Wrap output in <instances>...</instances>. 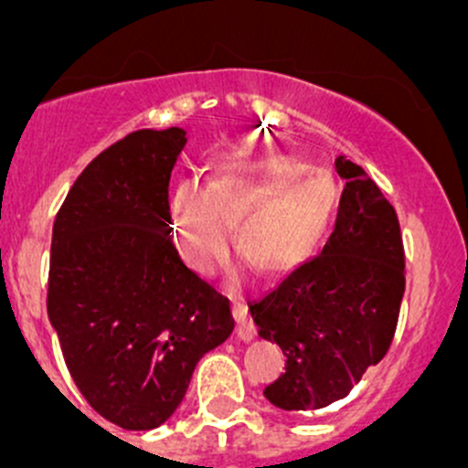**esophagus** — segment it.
<instances>
[{
    "mask_svg": "<svg viewBox=\"0 0 468 468\" xmlns=\"http://www.w3.org/2000/svg\"><path fill=\"white\" fill-rule=\"evenodd\" d=\"M233 319H235V335H238L242 342H249L256 335V325H253L251 319H249L247 308L238 301H233Z\"/></svg>",
    "mask_w": 468,
    "mask_h": 468,
    "instance_id": "esophagus-1",
    "label": "esophagus"
}]
</instances>
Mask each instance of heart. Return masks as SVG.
<instances>
[{
  "label": "heart",
  "mask_w": 468,
  "mask_h": 468,
  "mask_svg": "<svg viewBox=\"0 0 468 468\" xmlns=\"http://www.w3.org/2000/svg\"><path fill=\"white\" fill-rule=\"evenodd\" d=\"M337 210V187L294 155L221 165L212 181L187 178L172 192L174 242L187 267L212 273L239 249L271 273H287L317 253Z\"/></svg>",
  "instance_id": "b5f03b06"
}]
</instances>
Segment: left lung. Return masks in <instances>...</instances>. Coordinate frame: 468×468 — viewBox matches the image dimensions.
Instances as JSON below:
<instances>
[{"label": "left lung", "mask_w": 468, "mask_h": 468, "mask_svg": "<svg viewBox=\"0 0 468 468\" xmlns=\"http://www.w3.org/2000/svg\"><path fill=\"white\" fill-rule=\"evenodd\" d=\"M346 181L337 221L317 258L249 303L258 335L287 357L264 396L287 412L346 399L389 351L405 292V253L396 210L360 165L337 155Z\"/></svg>", "instance_id": "obj_1"}]
</instances>
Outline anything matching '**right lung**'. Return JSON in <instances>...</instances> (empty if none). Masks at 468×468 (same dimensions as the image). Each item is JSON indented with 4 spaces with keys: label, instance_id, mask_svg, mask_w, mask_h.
I'll use <instances>...</instances> for the list:
<instances>
[{
    "label": "right lung",
    "instance_id": "add662e5",
    "mask_svg": "<svg viewBox=\"0 0 468 468\" xmlns=\"http://www.w3.org/2000/svg\"><path fill=\"white\" fill-rule=\"evenodd\" d=\"M186 131L143 129L74 181L51 233L47 314L83 399L124 431L181 405L197 362L229 339L226 296L172 242L169 176Z\"/></svg>",
    "mask_w": 468,
    "mask_h": 468
}]
</instances>
